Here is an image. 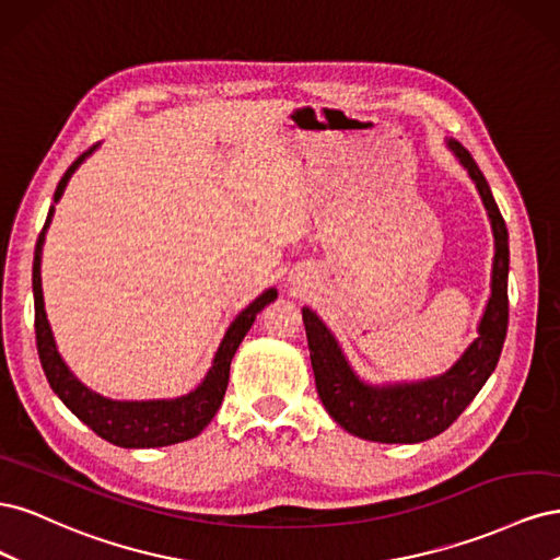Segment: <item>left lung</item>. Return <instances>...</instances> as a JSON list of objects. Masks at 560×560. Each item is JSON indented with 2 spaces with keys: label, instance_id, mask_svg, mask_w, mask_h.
I'll use <instances>...</instances> for the list:
<instances>
[{
  "label": "left lung",
  "instance_id": "left-lung-1",
  "mask_svg": "<svg viewBox=\"0 0 560 560\" xmlns=\"http://www.w3.org/2000/svg\"><path fill=\"white\" fill-rule=\"evenodd\" d=\"M455 156L463 161L483 198L490 224L495 233L493 294L479 325V338L444 376L413 385L369 387L343 360L341 348L322 325V319L303 308L311 362L317 395L329 416L354 436L381 444H416L442 434L460 416L467 404L477 397L488 376L493 374L510 322V299H506V273H510V235L490 186L479 171L477 161L460 142H448Z\"/></svg>",
  "mask_w": 560,
  "mask_h": 560
}]
</instances>
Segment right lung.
Wrapping results in <instances>:
<instances>
[{"label": "right lung", "instance_id": "add662e5", "mask_svg": "<svg viewBox=\"0 0 560 560\" xmlns=\"http://www.w3.org/2000/svg\"><path fill=\"white\" fill-rule=\"evenodd\" d=\"M95 147L86 149L83 154L67 167V173L58 182V189L54 202L60 200L67 179L79 167V163L86 159ZM54 217V206L48 210L46 224L39 233V241L35 247V264H32V292H35V334H37V352L44 366V374L54 387V393L62 399V404L70 409L81 422L97 434L105 442L121 446V448H154V446H171L179 444L202 432V428L214 418L217 409L222 406L226 385H229V371L235 350H238L245 334L249 331L254 317H257L264 306L276 301L278 292L268 290L259 299H254L249 306L233 319L229 327L222 346H219L212 369L208 371L206 381H202L194 393L177 397V399H161V401H112L100 397L86 385H81L70 369L65 366L60 354L56 350L54 334H50L46 311H44V294H42V245L44 233Z\"/></svg>", "mask_w": 560, "mask_h": 560}]
</instances>
